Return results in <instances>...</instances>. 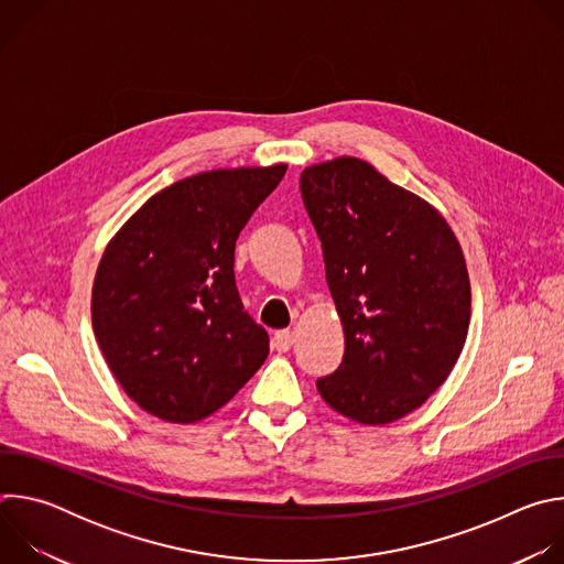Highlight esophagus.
Here are the masks:
<instances>
[{"instance_id":"1","label":"esophagus","mask_w":564,"mask_h":564,"mask_svg":"<svg viewBox=\"0 0 564 564\" xmlns=\"http://www.w3.org/2000/svg\"><path fill=\"white\" fill-rule=\"evenodd\" d=\"M294 344V335L290 330H279L274 337H272V348L276 352H288Z\"/></svg>"}]
</instances>
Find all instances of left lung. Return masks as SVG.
Masks as SVG:
<instances>
[{"instance_id":"8db88e82","label":"left lung","mask_w":564,"mask_h":564,"mask_svg":"<svg viewBox=\"0 0 564 564\" xmlns=\"http://www.w3.org/2000/svg\"><path fill=\"white\" fill-rule=\"evenodd\" d=\"M301 198L346 335L339 368L316 379L318 394L359 424H390L424 404L464 348L462 248L435 207L359 158L303 170Z\"/></svg>"}]
</instances>
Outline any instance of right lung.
Returning <instances> with one entry per match:
<instances>
[{
  "instance_id": "obj_1",
  "label": "right lung",
  "mask_w": 564,
  "mask_h": 564,
  "mask_svg": "<svg viewBox=\"0 0 564 564\" xmlns=\"http://www.w3.org/2000/svg\"><path fill=\"white\" fill-rule=\"evenodd\" d=\"M285 170L183 178L151 196L107 246L94 333L122 390L153 417L205 420L263 366L270 337L240 303L234 250Z\"/></svg>"
}]
</instances>
